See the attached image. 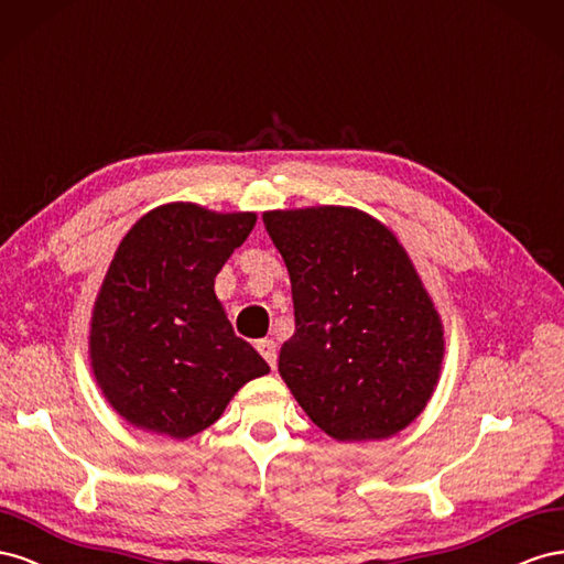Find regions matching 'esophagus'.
Listing matches in <instances>:
<instances>
[{
  "mask_svg": "<svg viewBox=\"0 0 564 564\" xmlns=\"http://www.w3.org/2000/svg\"><path fill=\"white\" fill-rule=\"evenodd\" d=\"M257 349H260V354L264 357V361L271 366V368H276V343L273 340H260L257 343Z\"/></svg>",
  "mask_w": 564,
  "mask_h": 564,
  "instance_id": "esophagus-1",
  "label": "esophagus"
}]
</instances>
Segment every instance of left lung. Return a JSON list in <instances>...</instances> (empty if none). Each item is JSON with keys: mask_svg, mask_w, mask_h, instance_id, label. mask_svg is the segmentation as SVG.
<instances>
[{"mask_svg": "<svg viewBox=\"0 0 564 564\" xmlns=\"http://www.w3.org/2000/svg\"><path fill=\"white\" fill-rule=\"evenodd\" d=\"M291 273L295 333L279 371L337 442L384 440L432 397L444 359L437 310L394 234L351 207L264 213Z\"/></svg>", "mask_w": 564, "mask_h": 564, "instance_id": "8db88e82", "label": "left lung"}]
</instances>
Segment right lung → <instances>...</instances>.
<instances>
[{
	"label": "right lung",
	"instance_id": "right-lung-1",
	"mask_svg": "<svg viewBox=\"0 0 564 564\" xmlns=\"http://www.w3.org/2000/svg\"><path fill=\"white\" fill-rule=\"evenodd\" d=\"M254 221L172 203L122 238L94 304L89 349L96 382L124 421L186 440L269 373L215 295V276Z\"/></svg>",
	"mask_w": 564,
	"mask_h": 564
}]
</instances>
